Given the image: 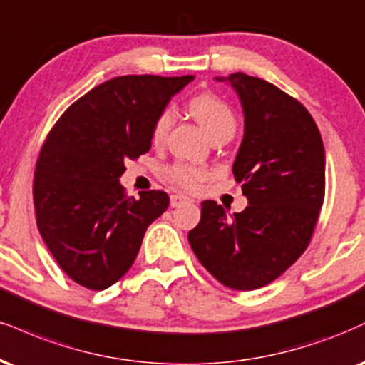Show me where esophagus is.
Masks as SVG:
<instances>
[{
    "label": "esophagus",
    "instance_id": "1",
    "mask_svg": "<svg viewBox=\"0 0 365 365\" xmlns=\"http://www.w3.org/2000/svg\"><path fill=\"white\" fill-rule=\"evenodd\" d=\"M185 202H190V199L182 194H171L170 195V205L171 207H178V205L185 204Z\"/></svg>",
    "mask_w": 365,
    "mask_h": 365
}]
</instances>
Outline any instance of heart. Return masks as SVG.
I'll return each instance as SVG.
<instances>
[{
	"label": "heart",
	"mask_w": 365,
	"mask_h": 365,
	"mask_svg": "<svg viewBox=\"0 0 365 365\" xmlns=\"http://www.w3.org/2000/svg\"><path fill=\"white\" fill-rule=\"evenodd\" d=\"M187 107L195 120L207 133L209 138L221 133L235 134L236 130V115L231 105L217 96L212 91H200L192 95L187 100ZM173 113L170 108H163L155 117L151 124V140L155 144L163 143L168 134ZM165 178L171 185L182 188V190H197L205 180L210 178V171L205 166L187 163V161H175L165 168Z\"/></svg>",
	"instance_id": "b5f03b06"
}]
</instances>
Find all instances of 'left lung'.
Returning <instances> with one entry per match:
<instances>
[{
	"label": "left lung",
	"instance_id": "left-lung-1",
	"mask_svg": "<svg viewBox=\"0 0 365 365\" xmlns=\"http://www.w3.org/2000/svg\"><path fill=\"white\" fill-rule=\"evenodd\" d=\"M227 80L245 110L232 173L250 204L227 217L222 205L202 202L188 243L222 285L253 291L280 277L311 243L324 200V148L299 100L262 78Z\"/></svg>",
	"mask_w": 365,
	"mask_h": 365
}]
</instances>
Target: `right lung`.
Here are the masks:
<instances>
[{
  "mask_svg": "<svg viewBox=\"0 0 365 365\" xmlns=\"http://www.w3.org/2000/svg\"><path fill=\"white\" fill-rule=\"evenodd\" d=\"M194 76H117L59 117L38 153L34 207L47 248L69 279L103 291L124 277L144 232L168 207L163 190L129 199L118 178L151 149V124Z\"/></svg>",
  "mask_w": 365,
  "mask_h": 365,
  "instance_id": "obj_1",
  "label": "right lung"
}]
</instances>
